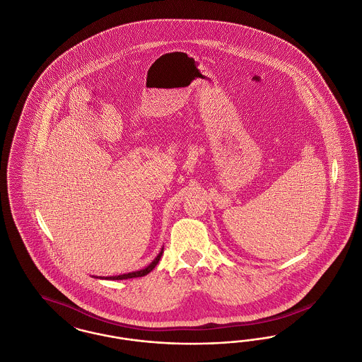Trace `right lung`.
I'll use <instances>...</instances> for the list:
<instances>
[{
    "instance_id": "add662e5",
    "label": "right lung",
    "mask_w": 362,
    "mask_h": 362,
    "mask_svg": "<svg viewBox=\"0 0 362 362\" xmlns=\"http://www.w3.org/2000/svg\"><path fill=\"white\" fill-rule=\"evenodd\" d=\"M161 255H163V251L156 257L155 260L148 266V267H145V269H142V270H139V272H133V273H129V274H122V276H108L107 279H127V278H137V276H146V274H149L153 269L156 267V264L158 263V260L161 258Z\"/></svg>"
}]
</instances>
